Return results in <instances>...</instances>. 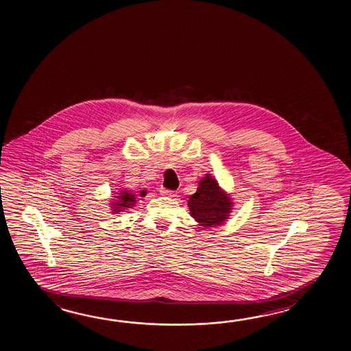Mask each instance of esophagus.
I'll return each instance as SVG.
<instances>
[{
	"label": "esophagus",
	"mask_w": 351,
	"mask_h": 351,
	"mask_svg": "<svg viewBox=\"0 0 351 351\" xmlns=\"http://www.w3.org/2000/svg\"><path fill=\"white\" fill-rule=\"evenodd\" d=\"M160 194H162V195H167V197H171V198L177 195V193H176L174 191H169V189H165V188L160 189Z\"/></svg>",
	"instance_id": "1"
}]
</instances>
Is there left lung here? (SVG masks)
I'll return each instance as SVG.
<instances>
[{"instance_id":"left-lung-1","label":"left lung","mask_w":351,"mask_h":351,"mask_svg":"<svg viewBox=\"0 0 351 351\" xmlns=\"http://www.w3.org/2000/svg\"><path fill=\"white\" fill-rule=\"evenodd\" d=\"M191 215L203 227H213L223 223L230 216L232 202L227 194L221 191L216 179L207 177L202 179L197 192L188 199Z\"/></svg>"}]
</instances>
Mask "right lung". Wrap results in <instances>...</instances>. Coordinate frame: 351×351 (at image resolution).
Segmentation results:
<instances>
[{
	"label": "right lung",
	"instance_id": "right-lung-1",
	"mask_svg": "<svg viewBox=\"0 0 351 351\" xmlns=\"http://www.w3.org/2000/svg\"><path fill=\"white\" fill-rule=\"evenodd\" d=\"M145 195V191H142L141 197ZM119 199L118 202H112V213L115 212H123L124 208H132L136 202V195L132 192H127V191H121L120 195H118Z\"/></svg>",
	"mask_w": 351,
	"mask_h": 351
}]
</instances>
